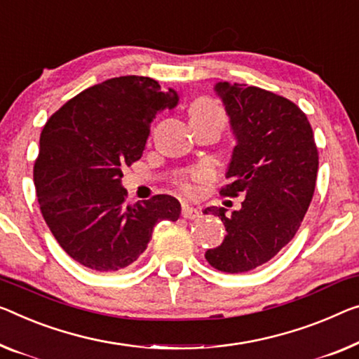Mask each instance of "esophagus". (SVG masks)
<instances>
[{
  "instance_id": "esophagus-1",
  "label": "esophagus",
  "mask_w": 359,
  "mask_h": 359,
  "mask_svg": "<svg viewBox=\"0 0 359 359\" xmlns=\"http://www.w3.org/2000/svg\"><path fill=\"white\" fill-rule=\"evenodd\" d=\"M180 214H182V217H184V219H196V217H200V211L195 210V208L189 206V205L182 206Z\"/></svg>"
}]
</instances>
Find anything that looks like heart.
I'll use <instances>...</instances> for the list:
<instances>
[{"label":"heart","instance_id":"heart-1","mask_svg":"<svg viewBox=\"0 0 359 359\" xmlns=\"http://www.w3.org/2000/svg\"><path fill=\"white\" fill-rule=\"evenodd\" d=\"M190 119L191 122H219V124H226V112L222 106L208 96H200L194 103L190 104ZM206 179V172L203 169L190 170L189 175L177 182V187L182 194L194 196L196 195L198 182Z\"/></svg>","mask_w":359,"mask_h":359}]
</instances>
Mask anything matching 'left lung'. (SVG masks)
I'll use <instances>...</instances> for the list:
<instances>
[{
    "instance_id": "obj_1",
    "label": "left lung",
    "mask_w": 359,
    "mask_h": 359,
    "mask_svg": "<svg viewBox=\"0 0 359 359\" xmlns=\"http://www.w3.org/2000/svg\"><path fill=\"white\" fill-rule=\"evenodd\" d=\"M216 92L237 137L221 195L245 200L229 217L224 208H206L227 235L205 258L214 269L240 274L267 263L295 237L314 195L319 153L311 124L293 101L245 83L219 82Z\"/></svg>"
}]
</instances>
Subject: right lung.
Segmentation results:
<instances>
[{
	"label": "right lung",
	"mask_w": 359,
	"mask_h": 359,
	"mask_svg": "<svg viewBox=\"0 0 359 359\" xmlns=\"http://www.w3.org/2000/svg\"><path fill=\"white\" fill-rule=\"evenodd\" d=\"M179 96L149 77L104 80L69 100L43 127L34 184L43 219L61 248L88 269H124L147 250L159 221L180 203L154 195L127 205L122 169L142 158L158 111Z\"/></svg>",
	"instance_id": "1"
}]
</instances>
